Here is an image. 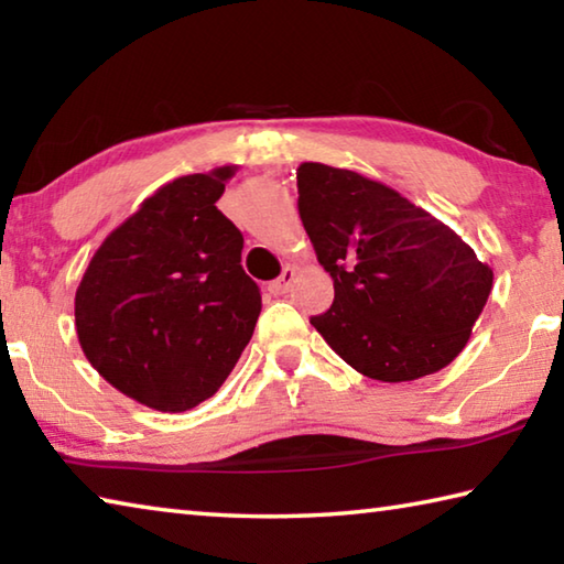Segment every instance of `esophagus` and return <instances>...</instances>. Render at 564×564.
<instances>
[{"label":"esophagus","mask_w":564,"mask_h":564,"mask_svg":"<svg viewBox=\"0 0 564 564\" xmlns=\"http://www.w3.org/2000/svg\"><path fill=\"white\" fill-rule=\"evenodd\" d=\"M293 281H295V269H283V273L279 275V279L269 283V291H271L273 295H283V293H289V289L293 285Z\"/></svg>","instance_id":"obj_1"}]
</instances>
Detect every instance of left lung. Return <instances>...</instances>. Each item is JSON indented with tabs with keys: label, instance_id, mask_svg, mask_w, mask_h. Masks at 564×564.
<instances>
[{
	"label": "left lung",
	"instance_id": "1",
	"mask_svg": "<svg viewBox=\"0 0 564 564\" xmlns=\"http://www.w3.org/2000/svg\"><path fill=\"white\" fill-rule=\"evenodd\" d=\"M299 214L336 289L311 326L350 368L403 383L457 358L492 269L451 226L380 181L316 161L299 166Z\"/></svg>",
	"mask_w": 564,
	"mask_h": 564
}]
</instances>
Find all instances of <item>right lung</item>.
<instances>
[{"mask_svg":"<svg viewBox=\"0 0 564 564\" xmlns=\"http://www.w3.org/2000/svg\"><path fill=\"white\" fill-rule=\"evenodd\" d=\"M234 174L218 166L161 186L104 238L76 289L84 356L107 383L161 413L212 398L259 321L243 236L216 208Z\"/></svg>","mask_w":564,"mask_h":564,"instance_id":"1","label":"right lung"}]
</instances>
